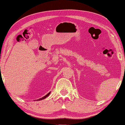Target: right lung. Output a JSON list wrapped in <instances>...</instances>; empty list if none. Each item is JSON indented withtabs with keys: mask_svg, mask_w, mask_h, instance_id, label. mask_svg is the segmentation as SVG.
Instances as JSON below:
<instances>
[{
	"mask_svg": "<svg viewBox=\"0 0 125 125\" xmlns=\"http://www.w3.org/2000/svg\"><path fill=\"white\" fill-rule=\"evenodd\" d=\"M50 92H49V93H47V94H46V95H44V97H43L39 98V99H38V100H38V101H39V100H43V99H44V98H46V97H48L49 95H50Z\"/></svg>",
	"mask_w": 125,
	"mask_h": 125,
	"instance_id": "right-lung-1",
	"label": "right lung"
}]
</instances>
